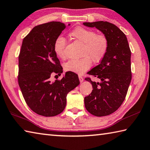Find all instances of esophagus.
Returning <instances> with one entry per match:
<instances>
[{"label": "esophagus", "mask_w": 150, "mask_h": 150, "mask_svg": "<svg viewBox=\"0 0 150 150\" xmlns=\"http://www.w3.org/2000/svg\"><path fill=\"white\" fill-rule=\"evenodd\" d=\"M79 81H80L81 83L83 82L84 79H83V77H82V76H81V75H79Z\"/></svg>", "instance_id": "1"}]
</instances>
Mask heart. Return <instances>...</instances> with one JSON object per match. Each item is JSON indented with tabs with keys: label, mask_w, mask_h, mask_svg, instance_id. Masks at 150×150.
Wrapping results in <instances>:
<instances>
[{
	"label": "heart",
	"mask_w": 150,
	"mask_h": 150,
	"mask_svg": "<svg viewBox=\"0 0 150 150\" xmlns=\"http://www.w3.org/2000/svg\"><path fill=\"white\" fill-rule=\"evenodd\" d=\"M69 36L83 45L82 56L80 59H71L65 64L64 68L67 71L77 74H83L91 66L92 61L99 63L107 54L109 48L108 38L103 34H96L92 29L83 27H77L71 31ZM66 40L59 36L56 38L54 43V51L59 58L66 57L65 47Z\"/></svg>",
	"instance_id": "b5f03b06"
}]
</instances>
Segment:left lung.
Instances as JSON below:
<instances>
[{
	"label": "left lung",
	"instance_id": "1",
	"mask_svg": "<svg viewBox=\"0 0 150 150\" xmlns=\"http://www.w3.org/2000/svg\"><path fill=\"white\" fill-rule=\"evenodd\" d=\"M88 28H96L108 38L107 54L100 64L87 73L98 78L100 82L86 78L92 85V91L84 98V105L92 115L106 116L121 105L131 81L130 52L127 38L120 29L108 21L84 22Z\"/></svg>",
	"mask_w": 150,
	"mask_h": 150
}]
</instances>
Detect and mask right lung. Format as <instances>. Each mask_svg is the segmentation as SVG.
Here are the masks:
<instances>
[{"label":"right lung","mask_w":150,"mask_h":150,"mask_svg":"<svg viewBox=\"0 0 150 150\" xmlns=\"http://www.w3.org/2000/svg\"><path fill=\"white\" fill-rule=\"evenodd\" d=\"M66 27L59 21L41 24L23 40L18 83L27 104L38 115L52 117L61 113L66 108L67 94L80 83L78 75L71 71L63 75L60 81L50 80L53 73H63L54 43Z\"/></svg>","instance_id":"1"}]
</instances>
